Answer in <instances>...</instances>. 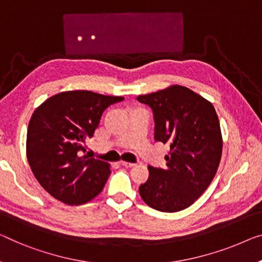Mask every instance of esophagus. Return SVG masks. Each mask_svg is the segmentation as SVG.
<instances>
[{
	"label": "esophagus",
	"instance_id": "34e87169",
	"mask_svg": "<svg viewBox=\"0 0 262 262\" xmlns=\"http://www.w3.org/2000/svg\"><path fill=\"white\" fill-rule=\"evenodd\" d=\"M121 165L123 167H126V168H132V167L135 166V163H132V162H126V161H121Z\"/></svg>",
	"mask_w": 262,
	"mask_h": 262
}]
</instances>
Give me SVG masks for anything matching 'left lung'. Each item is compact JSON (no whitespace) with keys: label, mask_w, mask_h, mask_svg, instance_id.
<instances>
[{"label":"left lung","mask_w":262,"mask_h":262,"mask_svg":"<svg viewBox=\"0 0 262 262\" xmlns=\"http://www.w3.org/2000/svg\"><path fill=\"white\" fill-rule=\"evenodd\" d=\"M151 108L155 141L170 148L166 167L148 166L149 178L139 193L160 212L174 213L193 205L215 177L222 136L213 104L182 85L138 96Z\"/></svg>","instance_id":"8db88e82"}]
</instances>
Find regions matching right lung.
I'll use <instances>...</instances> for the list:
<instances>
[{
  "label": "right lung",
  "instance_id": "add662e5",
  "mask_svg": "<svg viewBox=\"0 0 262 262\" xmlns=\"http://www.w3.org/2000/svg\"><path fill=\"white\" fill-rule=\"evenodd\" d=\"M122 100L69 91L49 97L35 109L27 132V159L36 180L52 196L76 206L101 193L111 174L109 163L82 154L103 112Z\"/></svg>",
  "mask_w": 262,
  "mask_h": 262
}]
</instances>
